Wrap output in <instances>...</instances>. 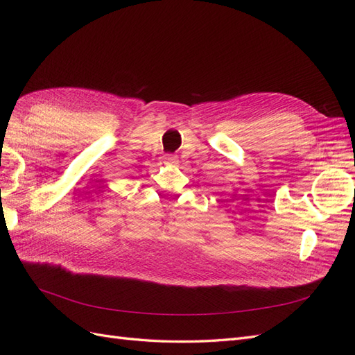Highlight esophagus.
Segmentation results:
<instances>
[{
    "label": "esophagus",
    "instance_id": "esophagus-1",
    "mask_svg": "<svg viewBox=\"0 0 355 355\" xmlns=\"http://www.w3.org/2000/svg\"><path fill=\"white\" fill-rule=\"evenodd\" d=\"M164 163H167V164H175L176 163V157H173V155H164Z\"/></svg>",
    "mask_w": 355,
    "mask_h": 355
}]
</instances>
